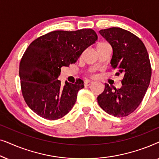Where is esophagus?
Here are the masks:
<instances>
[{
	"label": "esophagus",
	"mask_w": 159,
	"mask_h": 159,
	"mask_svg": "<svg viewBox=\"0 0 159 159\" xmlns=\"http://www.w3.org/2000/svg\"><path fill=\"white\" fill-rule=\"evenodd\" d=\"M93 84V82H91V81H86V82H84V86H90V85H91V84Z\"/></svg>",
	"instance_id": "1"
}]
</instances>
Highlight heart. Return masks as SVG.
<instances>
[{
	"label": "heart",
	"mask_w": 159,
	"mask_h": 159,
	"mask_svg": "<svg viewBox=\"0 0 159 159\" xmlns=\"http://www.w3.org/2000/svg\"><path fill=\"white\" fill-rule=\"evenodd\" d=\"M103 43H98V45H101V44H103Z\"/></svg>",
	"instance_id": "heart-1"
}]
</instances>
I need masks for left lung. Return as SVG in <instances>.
<instances>
[{"label":"left lung","instance_id":"obj_1","mask_svg":"<svg viewBox=\"0 0 159 159\" xmlns=\"http://www.w3.org/2000/svg\"><path fill=\"white\" fill-rule=\"evenodd\" d=\"M99 32L112 47L111 68L116 69V75H121L123 79L119 89L105 84L98 103L108 114L127 116L138 107L149 86L151 66L148 53L140 39L127 30L111 27Z\"/></svg>","mask_w":159,"mask_h":159}]
</instances>
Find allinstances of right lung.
I'll use <instances>...</instances> for the list:
<instances>
[{"mask_svg": "<svg viewBox=\"0 0 159 159\" xmlns=\"http://www.w3.org/2000/svg\"><path fill=\"white\" fill-rule=\"evenodd\" d=\"M97 39L91 29L56 30L37 38L28 46L19 72L24 99L35 114L56 120L70 111L84 82L82 80L74 84L66 81L62 86L58 80L61 69L75 64Z\"/></svg>", "mask_w": 159, "mask_h": 159, "instance_id": "obj_1", "label": "right lung"}]
</instances>
